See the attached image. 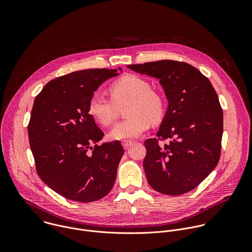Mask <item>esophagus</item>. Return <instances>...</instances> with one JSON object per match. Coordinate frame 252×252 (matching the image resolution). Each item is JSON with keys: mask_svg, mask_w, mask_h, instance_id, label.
Here are the masks:
<instances>
[{"mask_svg": "<svg viewBox=\"0 0 252 252\" xmlns=\"http://www.w3.org/2000/svg\"><path fill=\"white\" fill-rule=\"evenodd\" d=\"M133 140H130V139H126V140H123V142H122V145H123V147H124V149H128L131 145H133Z\"/></svg>", "mask_w": 252, "mask_h": 252, "instance_id": "obj_1", "label": "esophagus"}]
</instances>
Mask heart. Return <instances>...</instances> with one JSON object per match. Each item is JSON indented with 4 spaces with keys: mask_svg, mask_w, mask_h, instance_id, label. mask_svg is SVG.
<instances>
[{
    "mask_svg": "<svg viewBox=\"0 0 252 252\" xmlns=\"http://www.w3.org/2000/svg\"><path fill=\"white\" fill-rule=\"evenodd\" d=\"M112 98L101 92H94L89 100L88 111L91 117L101 126L114 123L118 106H125V120L116 124L109 132L113 140L136 138L145 133L151 123H158L165 114V98L151 84L138 76L127 75L111 87Z\"/></svg>",
    "mask_w": 252,
    "mask_h": 252,
    "instance_id": "heart-1",
    "label": "heart"
}]
</instances>
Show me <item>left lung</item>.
Returning <instances> with one entry per match:
<instances>
[{
  "mask_svg": "<svg viewBox=\"0 0 252 252\" xmlns=\"http://www.w3.org/2000/svg\"><path fill=\"white\" fill-rule=\"evenodd\" d=\"M128 68L159 80L168 100L157 133L145 141L143 168L150 186L167 195L195 189L218 165L223 114L209 80L189 63L162 60ZM169 139L167 144L159 140Z\"/></svg>",
  "mask_w": 252,
  "mask_h": 252,
  "instance_id": "obj_1",
  "label": "left lung"
}]
</instances>
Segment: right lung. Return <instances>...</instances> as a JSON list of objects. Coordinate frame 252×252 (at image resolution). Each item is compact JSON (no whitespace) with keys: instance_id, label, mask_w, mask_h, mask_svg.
I'll return each mask as SVG.
<instances>
[{"instance_id":"obj_1","label":"right lung","mask_w":252,"mask_h":252,"mask_svg":"<svg viewBox=\"0 0 252 252\" xmlns=\"http://www.w3.org/2000/svg\"><path fill=\"white\" fill-rule=\"evenodd\" d=\"M119 69L74 71L49 82L34 98L28 133L35 169L49 188L67 199L98 200L116 182L125 151L119 140L97 145L103 132L88 104Z\"/></svg>"}]
</instances>
